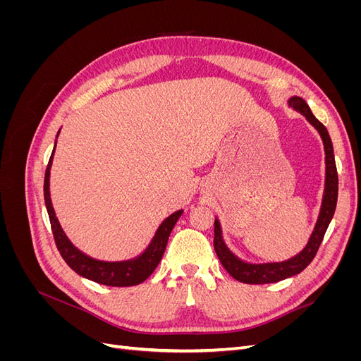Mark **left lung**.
Instances as JSON below:
<instances>
[{
    "label": "left lung",
    "instance_id": "8db88e82",
    "mask_svg": "<svg viewBox=\"0 0 361 361\" xmlns=\"http://www.w3.org/2000/svg\"><path fill=\"white\" fill-rule=\"evenodd\" d=\"M288 105L292 110L301 113L305 120L318 130V134L322 140L324 152H325V180H324V192L318 218L313 226V231L309 236L307 244L295 256L279 260V262H248L235 255L224 241L223 227L218 216H215V235H214V247L215 253L220 259L224 269L233 279L248 285H265V283H277L285 279L293 277L300 274L302 269L309 267L313 260L316 251H318L324 235L329 228L337 204V192H338V179H337V169L334 161V149L329 130L316 118L305 102L300 96H290L288 99Z\"/></svg>",
    "mask_w": 361,
    "mask_h": 361
}]
</instances>
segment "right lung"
I'll list each match as a JSON object with an SVG mask.
<instances>
[{
    "label": "right lung",
    "mask_w": 361,
    "mask_h": 361,
    "mask_svg": "<svg viewBox=\"0 0 361 361\" xmlns=\"http://www.w3.org/2000/svg\"><path fill=\"white\" fill-rule=\"evenodd\" d=\"M59 134H57V138H59ZM56 145H57V140H56ZM56 145H54V150L47 167L43 194H45V204L49 215L54 239H56V244L61 257L66 260V264L76 272V274H80L81 277H85L92 281L101 283V285L125 288V286H135V285H140V283H143L152 272L157 269L158 264L164 256V251H166L169 236L173 231L174 224L178 223L180 215L183 214V209H179L176 212H173L171 215H169L157 228V232L154 238L150 239L149 245L135 257L125 259V260H99L85 255L84 251H81L78 247H75L73 243L68 238V235L64 233L52 206L49 179H51L52 159H54V154H56Z\"/></svg>",
    "instance_id": "obj_1"
}]
</instances>
